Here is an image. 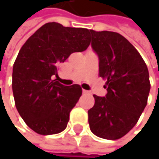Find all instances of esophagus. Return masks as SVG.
Returning a JSON list of instances; mask_svg holds the SVG:
<instances>
[{
    "mask_svg": "<svg viewBox=\"0 0 159 159\" xmlns=\"http://www.w3.org/2000/svg\"><path fill=\"white\" fill-rule=\"evenodd\" d=\"M83 94H84V95H87V94H89V92L87 91V90H83Z\"/></svg>",
    "mask_w": 159,
    "mask_h": 159,
    "instance_id": "1",
    "label": "esophagus"
}]
</instances>
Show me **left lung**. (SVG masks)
<instances>
[{"instance_id": "1", "label": "left lung", "mask_w": 159, "mask_h": 159, "mask_svg": "<svg viewBox=\"0 0 159 159\" xmlns=\"http://www.w3.org/2000/svg\"><path fill=\"white\" fill-rule=\"evenodd\" d=\"M90 35L99 61V76L107 79V94L94 95L89 127L100 138L116 140L134 128L147 104L149 73L139 52L120 34L90 30Z\"/></svg>"}]
</instances>
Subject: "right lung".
<instances>
[{
    "label": "right lung",
    "mask_w": 159,
    "mask_h": 159,
    "mask_svg": "<svg viewBox=\"0 0 159 159\" xmlns=\"http://www.w3.org/2000/svg\"><path fill=\"white\" fill-rule=\"evenodd\" d=\"M89 30L47 23L23 45L13 67V93L22 119L34 132L55 134L65 130L70 112L82 95L79 84H60L57 65L90 44Z\"/></svg>",
    "instance_id": "obj_1"
}]
</instances>
